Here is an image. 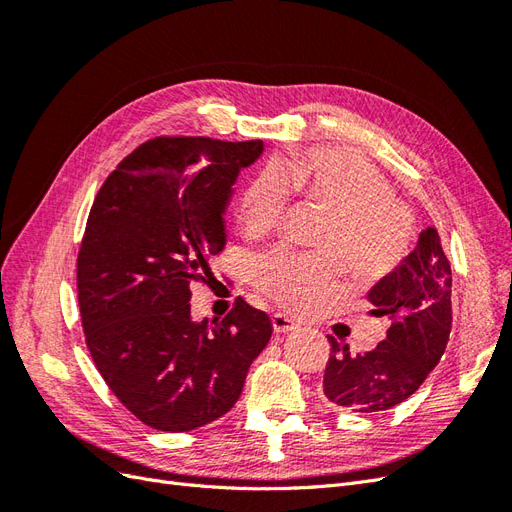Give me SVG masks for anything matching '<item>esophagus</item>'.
Listing matches in <instances>:
<instances>
[{
	"mask_svg": "<svg viewBox=\"0 0 512 512\" xmlns=\"http://www.w3.org/2000/svg\"><path fill=\"white\" fill-rule=\"evenodd\" d=\"M271 322H273L275 333H290V331L297 329V322H294L288 316H284V314H273Z\"/></svg>",
	"mask_w": 512,
	"mask_h": 512,
	"instance_id": "34e87169",
	"label": "esophagus"
}]
</instances>
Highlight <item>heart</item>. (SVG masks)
<instances>
[{"mask_svg":"<svg viewBox=\"0 0 512 512\" xmlns=\"http://www.w3.org/2000/svg\"><path fill=\"white\" fill-rule=\"evenodd\" d=\"M294 192L327 207L333 218L316 243L318 258L275 250L256 260L260 294L288 312L307 316L342 288V258L361 280H378L404 258L412 232L408 209L393 198L378 168L346 149H314L269 162L247 179L237 198V220L247 237L273 232Z\"/></svg>","mask_w":512,"mask_h":512,"instance_id":"1","label":"heart"}]
</instances>
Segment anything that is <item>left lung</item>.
<instances>
[{"instance_id": "left-lung-1", "label": "left lung", "mask_w": 512, "mask_h": 512, "mask_svg": "<svg viewBox=\"0 0 512 512\" xmlns=\"http://www.w3.org/2000/svg\"><path fill=\"white\" fill-rule=\"evenodd\" d=\"M451 284L438 230L427 228L399 267L367 294L369 314L391 320L382 342L352 354L329 335L331 356L322 380L327 401L348 412L376 414L414 395L446 350L453 324Z\"/></svg>"}]
</instances>
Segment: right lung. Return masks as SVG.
I'll use <instances>...</instances> for the list:
<instances>
[{
  "label": "right lung",
  "instance_id": "obj_1",
  "mask_svg": "<svg viewBox=\"0 0 512 512\" xmlns=\"http://www.w3.org/2000/svg\"><path fill=\"white\" fill-rule=\"evenodd\" d=\"M262 149L158 136L121 160L89 211L76 260L85 342L108 389L158 431L224 416L271 339L269 316L241 297L222 320L190 316L192 282L215 280L232 185Z\"/></svg>",
  "mask_w": 512,
  "mask_h": 512
}]
</instances>
